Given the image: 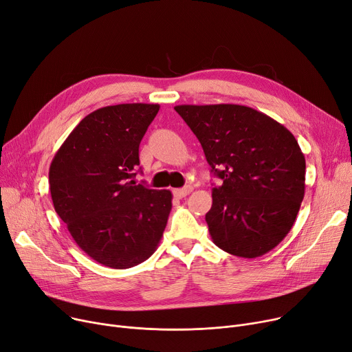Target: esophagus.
I'll use <instances>...</instances> for the list:
<instances>
[{"instance_id": "obj_1", "label": "esophagus", "mask_w": 352, "mask_h": 352, "mask_svg": "<svg viewBox=\"0 0 352 352\" xmlns=\"http://www.w3.org/2000/svg\"><path fill=\"white\" fill-rule=\"evenodd\" d=\"M192 190H193L192 186H184V188H182V189H175V190H173V195H175L176 197L182 199V197H186V196H188Z\"/></svg>"}]
</instances>
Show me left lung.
Returning <instances> with one entry per match:
<instances>
[{"label":"left lung","instance_id":"1","mask_svg":"<svg viewBox=\"0 0 352 352\" xmlns=\"http://www.w3.org/2000/svg\"><path fill=\"white\" fill-rule=\"evenodd\" d=\"M199 139L213 188L206 221L213 243L237 257L256 258L288 234L305 190V159L293 133L253 108L177 105Z\"/></svg>","mask_w":352,"mask_h":352}]
</instances>
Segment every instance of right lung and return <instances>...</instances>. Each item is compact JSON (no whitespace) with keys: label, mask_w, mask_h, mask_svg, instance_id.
<instances>
[{"label":"right lung","mask_w":352,"mask_h":352,"mask_svg":"<svg viewBox=\"0 0 352 352\" xmlns=\"http://www.w3.org/2000/svg\"><path fill=\"white\" fill-rule=\"evenodd\" d=\"M157 112V103L94 111L69 133L50 166L55 212L80 249L111 268L148 260L172 210L169 190L135 182L139 144Z\"/></svg>","instance_id":"1"}]
</instances>
